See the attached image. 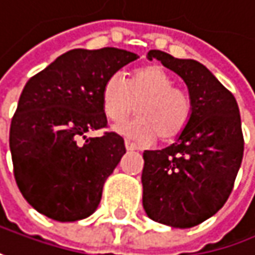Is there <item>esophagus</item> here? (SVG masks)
I'll return each mask as SVG.
<instances>
[{"instance_id":"34e87169","label":"esophagus","mask_w":255,"mask_h":255,"mask_svg":"<svg viewBox=\"0 0 255 255\" xmlns=\"http://www.w3.org/2000/svg\"><path fill=\"white\" fill-rule=\"evenodd\" d=\"M125 146H126L128 150H137V145L133 143V142H130L129 139H126V140H125Z\"/></svg>"}]
</instances>
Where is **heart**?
I'll list each match as a JSON object with an SVG mask.
<instances>
[{
    "mask_svg": "<svg viewBox=\"0 0 255 255\" xmlns=\"http://www.w3.org/2000/svg\"><path fill=\"white\" fill-rule=\"evenodd\" d=\"M137 118L115 126L118 133L140 143H150L159 134L169 140L184 130L189 119V99L158 66H149L133 74L130 82L122 73L106 80L102 92L103 110L110 121L119 122L134 110Z\"/></svg>",
    "mask_w": 255,
    "mask_h": 255,
    "instance_id": "obj_1",
    "label": "heart"
}]
</instances>
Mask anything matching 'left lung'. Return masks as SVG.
<instances>
[{
	"mask_svg": "<svg viewBox=\"0 0 255 255\" xmlns=\"http://www.w3.org/2000/svg\"><path fill=\"white\" fill-rule=\"evenodd\" d=\"M186 84L191 113L171 146L143 152V210L159 224L191 228L223 208L244 153L236 97L204 64L150 50Z\"/></svg>",
	"mask_w": 255,
	"mask_h": 255,
	"instance_id": "1",
	"label": "left lung"
}]
</instances>
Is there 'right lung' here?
I'll list each match as a JSON object with an SVG mask.
<instances>
[{"label": "right lung", "mask_w": 255, "mask_h": 255, "mask_svg": "<svg viewBox=\"0 0 255 255\" xmlns=\"http://www.w3.org/2000/svg\"><path fill=\"white\" fill-rule=\"evenodd\" d=\"M137 58L115 47L74 48L27 82L11 121L9 149L19 191L40 214L74 223L97 210L126 149L115 132L86 133L108 125L106 80Z\"/></svg>", "instance_id": "right-lung-1"}]
</instances>
